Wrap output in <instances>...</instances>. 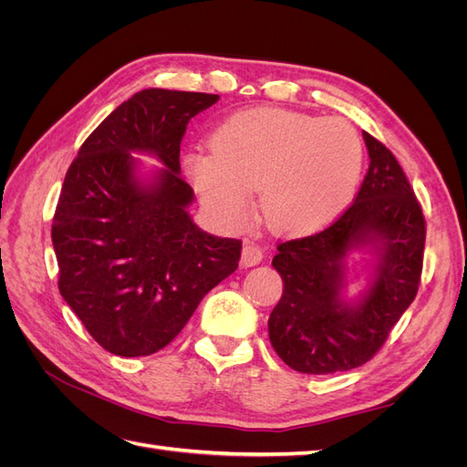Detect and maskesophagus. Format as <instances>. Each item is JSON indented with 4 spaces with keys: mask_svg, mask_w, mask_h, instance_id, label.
<instances>
[{
    "mask_svg": "<svg viewBox=\"0 0 467 467\" xmlns=\"http://www.w3.org/2000/svg\"><path fill=\"white\" fill-rule=\"evenodd\" d=\"M265 259V251L259 245L253 244H245L244 251H242V263L245 266H255Z\"/></svg>",
    "mask_w": 467,
    "mask_h": 467,
    "instance_id": "esophagus-1",
    "label": "esophagus"
}]
</instances>
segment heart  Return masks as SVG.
Listing matches in <instances>:
<instances>
[{
  "label": "heart",
  "instance_id": "heart-1",
  "mask_svg": "<svg viewBox=\"0 0 467 467\" xmlns=\"http://www.w3.org/2000/svg\"><path fill=\"white\" fill-rule=\"evenodd\" d=\"M362 163L348 122L276 107L235 112L212 136V151L185 158L192 187L218 220L242 223L259 187L261 216L285 234L331 223L355 196Z\"/></svg>",
  "mask_w": 467,
  "mask_h": 467
}]
</instances>
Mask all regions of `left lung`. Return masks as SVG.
I'll list each match as a JSON object with an SVG mask.
<instances>
[{"label": "left lung", "instance_id": "obj_1", "mask_svg": "<svg viewBox=\"0 0 467 467\" xmlns=\"http://www.w3.org/2000/svg\"><path fill=\"white\" fill-rule=\"evenodd\" d=\"M370 165L341 216L327 228L276 245L273 266L285 290L268 317L276 355L302 374L358 368L386 343L415 300L427 222L395 155L364 132ZM374 244L380 261L371 290L357 306L340 298L344 257Z\"/></svg>", "mask_w": 467, "mask_h": 467}]
</instances>
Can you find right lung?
<instances>
[{
    "mask_svg": "<svg viewBox=\"0 0 467 467\" xmlns=\"http://www.w3.org/2000/svg\"><path fill=\"white\" fill-rule=\"evenodd\" d=\"M218 95L144 89L81 144L52 220L62 298L105 350L148 357L185 327L196 306L242 257V242L196 225L181 177V140ZM132 150L168 167L151 186L135 179Z\"/></svg>",
    "mask_w": 467,
    "mask_h": 467,
    "instance_id": "add662e5",
    "label": "right lung"
}]
</instances>
